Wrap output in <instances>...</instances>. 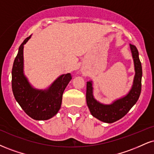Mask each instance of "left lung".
Listing matches in <instances>:
<instances>
[{
    "instance_id": "left-lung-1",
    "label": "left lung",
    "mask_w": 154,
    "mask_h": 154,
    "mask_svg": "<svg viewBox=\"0 0 154 154\" xmlns=\"http://www.w3.org/2000/svg\"><path fill=\"white\" fill-rule=\"evenodd\" d=\"M130 47L134 61L136 75L132 89L125 97L118 100L111 105L101 104L95 100L92 95V82L90 81L87 82L86 100L90 112L94 117L105 123H113L125 116L131 107L136 104L140 95L142 78L141 63L136 46L130 44Z\"/></svg>"
}]
</instances>
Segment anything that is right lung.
I'll return each mask as SVG.
<instances>
[{"label": "right lung", "mask_w": 154, "mask_h": 154, "mask_svg": "<svg viewBox=\"0 0 154 154\" xmlns=\"http://www.w3.org/2000/svg\"><path fill=\"white\" fill-rule=\"evenodd\" d=\"M31 38L27 37L18 49L12 69V90L14 97L28 116L34 120L52 118L61 107L62 95L71 80L69 73L61 75L47 90H38L31 86L23 75V45Z\"/></svg>", "instance_id": "add662e5"}]
</instances>
